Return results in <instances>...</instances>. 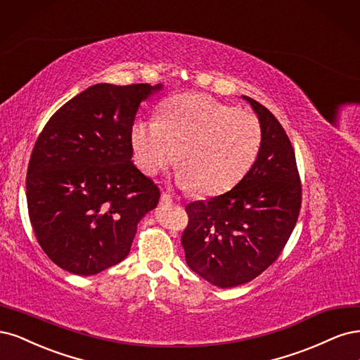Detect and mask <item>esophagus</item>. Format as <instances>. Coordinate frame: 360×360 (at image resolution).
Instances as JSON below:
<instances>
[{
	"mask_svg": "<svg viewBox=\"0 0 360 360\" xmlns=\"http://www.w3.org/2000/svg\"><path fill=\"white\" fill-rule=\"evenodd\" d=\"M172 203H173V199H172L169 194H166V193L161 194V197H160V205L161 206H169Z\"/></svg>",
	"mask_w": 360,
	"mask_h": 360,
	"instance_id": "1",
	"label": "esophagus"
}]
</instances>
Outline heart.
Masks as SVG:
<instances>
[{
	"label": "heart",
	"instance_id": "1",
	"mask_svg": "<svg viewBox=\"0 0 360 360\" xmlns=\"http://www.w3.org/2000/svg\"><path fill=\"white\" fill-rule=\"evenodd\" d=\"M262 142V125L252 113L203 94L172 97L160 120H139L131 127L134 155L145 173L155 175L178 160L179 184L205 195L233 188L256 163Z\"/></svg>",
	"mask_w": 360,
	"mask_h": 360
}]
</instances>
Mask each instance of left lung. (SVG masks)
I'll use <instances>...</instances> for the list:
<instances>
[{
  "instance_id": "left-lung-1",
  "label": "left lung",
  "mask_w": 360,
  "mask_h": 360,
  "mask_svg": "<svg viewBox=\"0 0 360 360\" xmlns=\"http://www.w3.org/2000/svg\"><path fill=\"white\" fill-rule=\"evenodd\" d=\"M262 125L256 163L230 191L185 206L181 242L190 268L229 288L259 276L280 256L296 226L302 187L292 143L274 115L247 96Z\"/></svg>"
}]
</instances>
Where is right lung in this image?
I'll list each match as a JSON object with an SVG mask.
<instances>
[{
  "instance_id": "obj_1",
  "label": "right lung",
  "mask_w": 360,
  "mask_h": 360,
  "mask_svg": "<svg viewBox=\"0 0 360 360\" xmlns=\"http://www.w3.org/2000/svg\"><path fill=\"white\" fill-rule=\"evenodd\" d=\"M163 85L86 88L44 125L27 172V203L43 251L61 269L96 275L129 256L160 190L131 161L141 103Z\"/></svg>"
}]
</instances>
